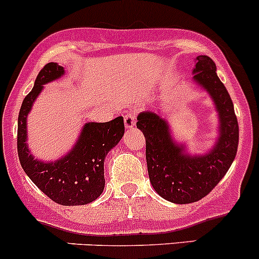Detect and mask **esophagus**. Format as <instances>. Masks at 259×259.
Listing matches in <instances>:
<instances>
[{
	"instance_id": "esophagus-1",
	"label": "esophagus",
	"mask_w": 259,
	"mask_h": 259,
	"mask_svg": "<svg viewBox=\"0 0 259 259\" xmlns=\"http://www.w3.org/2000/svg\"><path fill=\"white\" fill-rule=\"evenodd\" d=\"M124 126H126L127 130L133 128V127L136 126V114L135 113L130 112V113H127L126 116H124Z\"/></svg>"
}]
</instances>
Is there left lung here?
Returning <instances> with one entry per match:
<instances>
[{"label": "left lung", "mask_w": 259, "mask_h": 259, "mask_svg": "<svg viewBox=\"0 0 259 259\" xmlns=\"http://www.w3.org/2000/svg\"><path fill=\"white\" fill-rule=\"evenodd\" d=\"M192 71L193 82L206 91L218 117L217 138L208 151L191 154L178 143L166 118L145 111L137 116V128L146 138V159L154 191L167 201L187 204L199 201L225 177L238 148V122L228 91L217 76L208 56H197Z\"/></svg>", "instance_id": "obj_1"}]
</instances>
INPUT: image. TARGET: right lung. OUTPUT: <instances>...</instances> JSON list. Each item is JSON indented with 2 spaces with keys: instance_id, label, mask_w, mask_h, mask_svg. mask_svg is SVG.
I'll return each instance as SVG.
<instances>
[{
  "instance_id": "add662e5",
  "label": "right lung",
  "mask_w": 259,
  "mask_h": 259,
  "mask_svg": "<svg viewBox=\"0 0 259 259\" xmlns=\"http://www.w3.org/2000/svg\"><path fill=\"white\" fill-rule=\"evenodd\" d=\"M65 68L50 62L36 77L33 89L23 100L18 114L17 151L21 166L30 180L53 202L82 206L97 199L105 188V159L124 133L123 117L110 122H87L76 143L55 161L34 158L27 143V117L45 84L61 78Z\"/></svg>"
}]
</instances>
